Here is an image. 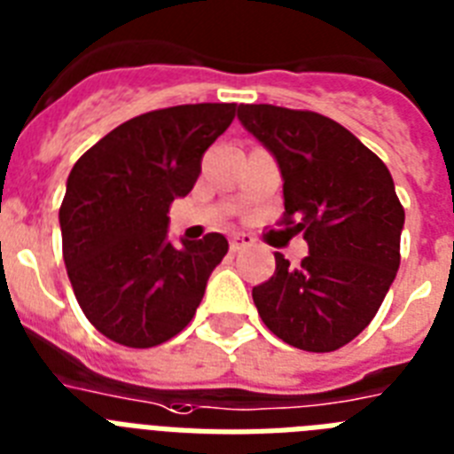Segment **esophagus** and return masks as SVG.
<instances>
[{
	"mask_svg": "<svg viewBox=\"0 0 454 454\" xmlns=\"http://www.w3.org/2000/svg\"><path fill=\"white\" fill-rule=\"evenodd\" d=\"M250 246H254V239L250 234H231L230 239V248L234 250H243V248H250Z\"/></svg>",
	"mask_w": 454,
	"mask_h": 454,
	"instance_id": "34e87169",
	"label": "esophagus"
}]
</instances>
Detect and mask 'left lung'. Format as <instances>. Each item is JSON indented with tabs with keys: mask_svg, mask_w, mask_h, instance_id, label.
<instances>
[{
	"mask_svg": "<svg viewBox=\"0 0 454 454\" xmlns=\"http://www.w3.org/2000/svg\"><path fill=\"white\" fill-rule=\"evenodd\" d=\"M239 120L280 167V224L309 243L299 267L276 253L273 276L253 287L257 313L299 350H339L373 320L399 269L403 206L395 181L383 160L332 118L241 104Z\"/></svg>",
	"mask_w": 454,
	"mask_h": 454,
	"instance_id": "left-lung-1",
	"label": "left lung"
}]
</instances>
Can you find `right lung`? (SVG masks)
<instances>
[{
    "instance_id": "1",
    "label": "right lung",
    "mask_w": 454,
    "mask_h": 454,
    "mask_svg": "<svg viewBox=\"0 0 454 454\" xmlns=\"http://www.w3.org/2000/svg\"><path fill=\"white\" fill-rule=\"evenodd\" d=\"M234 115L236 104L137 115L71 168L59 206L67 273L85 317L120 346L153 348L183 332L230 250L218 231L176 248L167 213L192 190L206 148Z\"/></svg>"
}]
</instances>
